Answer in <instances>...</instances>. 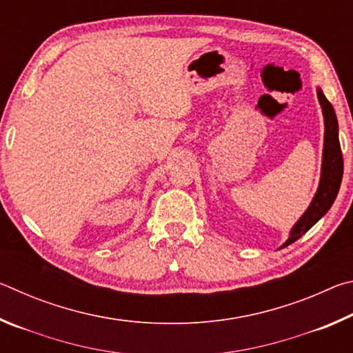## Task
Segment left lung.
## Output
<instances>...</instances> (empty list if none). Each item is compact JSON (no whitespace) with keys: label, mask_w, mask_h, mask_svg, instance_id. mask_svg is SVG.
Returning a JSON list of instances; mask_svg holds the SVG:
<instances>
[{"label":"left lung","mask_w":353,"mask_h":353,"mask_svg":"<svg viewBox=\"0 0 353 353\" xmlns=\"http://www.w3.org/2000/svg\"><path fill=\"white\" fill-rule=\"evenodd\" d=\"M318 99L322 107V115H324V151H322V168H321V181L318 191H316L312 204L302 214L290 232V238L285 241L282 248L299 240L303 234L312 229L324 214L330 210L332 204L336 199V194L341 187L343 181V152L341 145L338 139V119L332 104L328 103L324 93L318 88Z\"/></svg>","instance_id":"8db88e82"}]
</instances>
